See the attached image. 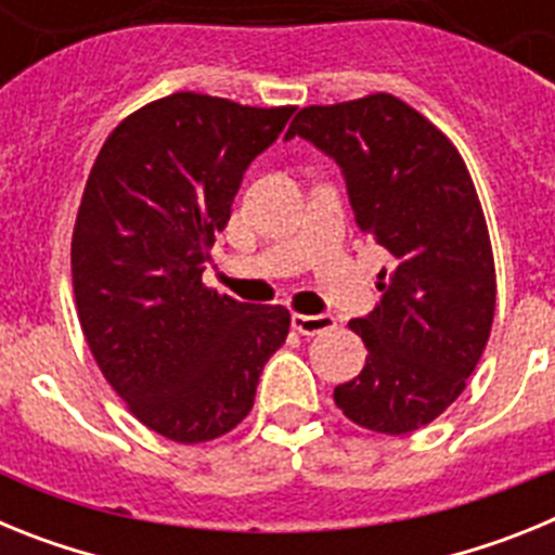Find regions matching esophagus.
Wrapping results in <instances>:
<instances>
[{
	"mask_svg": "<svg viewBox=\"0 0 555 555\" xmlns=\"http://www.w3.org/2000/svg\"><path fill=\"white\" fill-rule=\"evenodd\" d=\"M292 327L302 336H320V333H327L336 327V320L333 317H308V313H294L292 317Z\"/></svg>",
	"mask_w": 555,
	"mask_h": 555,
	"instance_id": "obj_1",
	"label": "esophagus"
}]
</instances>
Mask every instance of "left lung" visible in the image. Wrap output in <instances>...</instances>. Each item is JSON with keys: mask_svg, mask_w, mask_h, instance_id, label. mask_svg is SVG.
I'll return each mask as SVG.
<instances>
[{"mask_svg": "<svg viewBox=\"0 0 555 555\" xmlns=\"http://www.w3.org/2000/svg\"><path fill=\"white\" fill-rule=\"evenodd\" d=\"M302 135L345 171L356 224L391 255L380 302L350 331L361 375L333 389L347 420L403 436L459 400L494 320V255L469 169L453 141L391 94L300 107Z\"/></svg>", "mask_w": 555, "mask_h": 555, "instance_id": "left-lung-1", "label": "left lung"}]
</instances>
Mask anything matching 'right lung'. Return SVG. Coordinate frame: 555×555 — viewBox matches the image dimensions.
Masks as SVG:
<instances>
[{"label":"right lung","instance_id":"right-lung-1","mask_svg":"<svg viewBox=\"0 0 555 555\" xmlns=\"http://www.w3.org/2000/svg\"><path fill=\"white\" fill-rule=\"evenodd\" d=\"M294 105L178 91L116 125L86 180L72 283L82 336L130 414L171 442L230 434L249 414L292 313L203 283L244 169Z\"/></svg>","mask_w":555,"mask_h":555}]
</instances>
